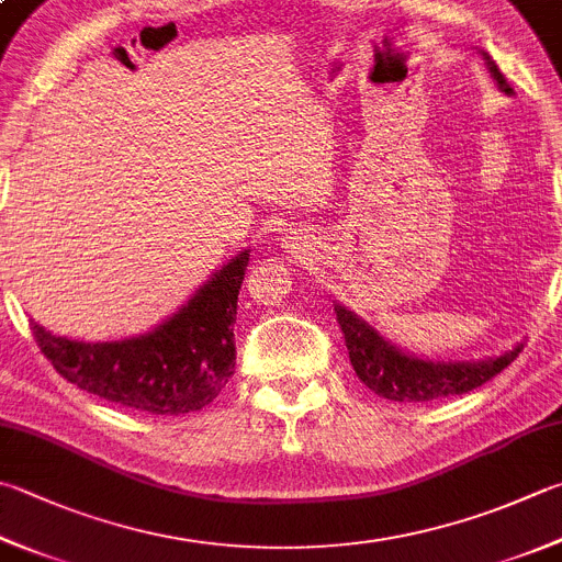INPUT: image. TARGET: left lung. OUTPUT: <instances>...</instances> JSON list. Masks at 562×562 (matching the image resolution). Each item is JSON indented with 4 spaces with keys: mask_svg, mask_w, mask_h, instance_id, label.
<instances>
[{
    "mask_svg": "<svg viewBox=\"0 0 562 562\" xmlns=\"http://www.w3.org/2000/svg\"><path fill=\"white\" fill-rule=\"evenodd\" d=\"M486 66L494 76L496 85L512 94V85L506 82L496 63L486 56ZM337 323L345 333V345L349 349V362L355 367V374L367 389H372L376 396L396 401V404H430V401L468 394L486 381L494 379L502 369L509 367L521 352V345L502 357L486 359V362H426V359L408 357L391 347L386 340L359 321L355 313H349L342 305H335Z\"/></svg>",
    "mask_w": 562,
    "mask_h": 562,
    "instance_id": "8db88e82",
    "label": "left lung"
}]
</instances>
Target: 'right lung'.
<instances>
[{"label":"right lung","mask_w":562,"mask_h":562,"mask_svg":"<svg viewBox=\"0 0 562 562\" xmlns=\"http://www.w3.org/2000/svg\"><path fill=\"white\" fill-rule=\"evenodd\" d=\"M249 251L237 254L171 321L124 342H76L31 321L53 369L88 394L151 416L205 408L235 374L237 295Z\"/></svg>","instance_id":"add662e5"}]
</instances>
